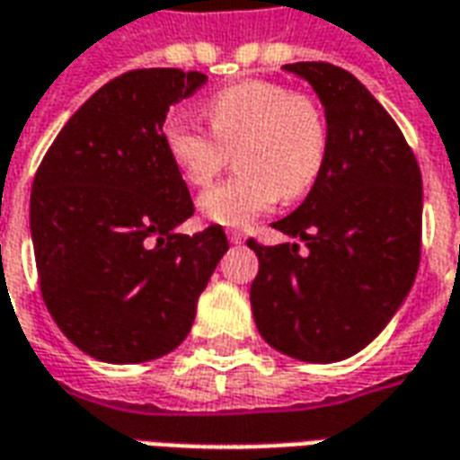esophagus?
Returning <instances> with one entry per match:
<instances>
[{
	"label": "esophagus",
	"instance_id": "1",
	"mask_svg": "<svg viewBox=\"0 0 460 460\" xmlns=\"http://www.w3.org/2000/svg\"><path fill=\"white\" fill-rule=\"evenodd\" d=\"M226 236H229L231 243H236V246H239V243H243V241H246V236H243V234H241V231H236V229L226 231Z\"/></svg>",
	"mask_w": 460,
	"mask_h": 460
}]
</instances>
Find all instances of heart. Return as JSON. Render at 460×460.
I'll use <instances>...</instances> for the list:
<instances>
[{"label":"heart","mask_w":460,"mask_h":460,"mask_svg":"<svg viewBox=\"0 0 460 460\" xmlns=\"http://www.w3.org/2000/svg\"><path fill=\"white\" fill-rule=\"evenodd\" d=\"M211 132L181 115L162 125L164 150L191 187L221 170L226 150H236L229 180L201 191L197 207L221 226H249L283 199L313 190L328 157V120L313 98L290 93L273 81H239L204 103Z\"/></svg>","instance_id":"1"}]
</instances>
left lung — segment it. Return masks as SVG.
I'll return each mask as SVG.
<instances>
[{"mask_svg": "<svg viewBox=\"0 0 460 460\" xmlns=\"http://www.w3.org/2000/svg\"><path fill=\"white\" fill-rule=\"evenodd\" d=\"M318 93L328 157L298 209L273 229L305 241L261 246L251 308L261 338L303 362L365 349L414 286L421 253V172L392 115L355 75L323 61L283 66Z\"/></svg>", "mask_w": 460, "mask_h": 460, "instance_id": "1", "label": "left lung"}]
</instances>
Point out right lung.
<instances>
[{"mask_svg":"<svg viewBox=\"0 0 460 460\" xmlns=\"http://www.w3.org/2000/svg\"><path fill=\"white\" fill-rule=\"evenodd\" d=\"M199 71L137 68L85 101L46 152L31 187V241L51 318L85 355L135 365L190 335L197 300L229 241L194 236L190 190L162 140L170 105Z\"/></svg>","mask_w":460,"mask_h":460,"instance_id":"right-lung-1","label":"right lung"}]
</instances>
